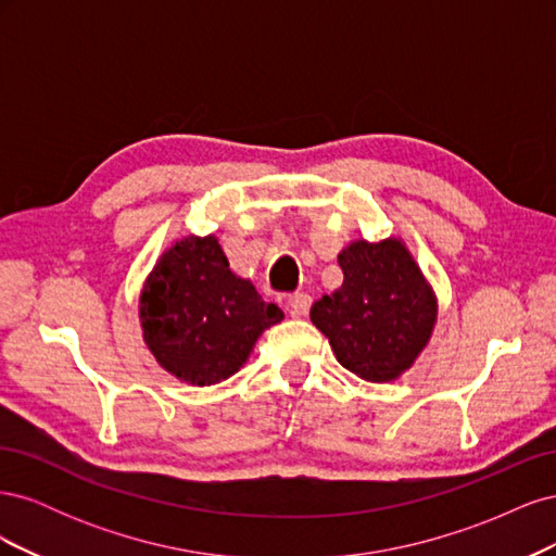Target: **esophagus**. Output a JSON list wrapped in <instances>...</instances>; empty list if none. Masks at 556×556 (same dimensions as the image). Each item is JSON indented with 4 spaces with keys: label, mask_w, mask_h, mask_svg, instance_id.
<instances>
[{
    "label": "esophagus",
    "mask_w": 556,
    "mask_h": 556,
    "mask_svg": "<svg viewBox=\"0 0 556 556\" xmlns=\"http://www.w3.org/2000/svg\"><path fill=\"white\" fill-rule=\"evenodd\" d=\"M311 304H313V299H311L308 294H304V292H296V294H292V296L288 299L290 315H294V317H304V315H308Z\"/></svg>",
    "instance_id": "1"
}]
</instances>
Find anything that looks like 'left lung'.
Returning a JSON list of instances; mask_svg holds the SVG:
<instances>
[{"label":"left lung","mask_w":556,"mask_h":556,"mask_svg":"<svg viewBox=\"0 0 556 556\" xmlns=\"http://www.w3.org/2000/svg\"><path fill=\"white\" fill-rule=\"evenodd\" d=\"M343 285L315 301L313 325L336 359L368 382L406 374L431 339L439 301L401 239L352 241L339 252Z\"/></svg>","instance_id":"obj_1"}]
</instances>
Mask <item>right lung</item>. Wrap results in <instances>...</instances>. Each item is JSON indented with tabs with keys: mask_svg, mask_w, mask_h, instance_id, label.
<instances>
[{
	"mask_svg": "<svg viewBox=\"0 0 556 556\" xmlns=\"http://www.w3.org/2000/svg\"><path fill=\"white\" fill-rule=\"evenodd\" d=\"M282 311L229 268L217 237H185L162 252L139 296L143 341L166 374L206 387L248 362Z\"/></svg>",
	"mask_w": 556,
	"mask_h": 556,
	"instance_id": "add662e5",
	"label": "right lung"
}]
</instances>
